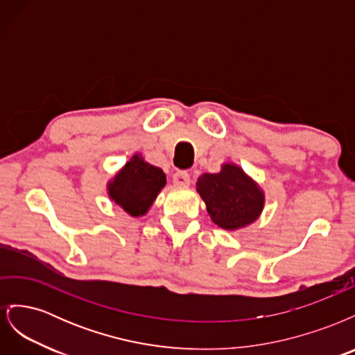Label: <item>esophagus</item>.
<instances>
[{
  "label": "esophagus",
  "mask_w": 355,
  "mask_h": 355,
  "mask_svg": "<svg viewBox=\"0 0 355 355\" xmlns=\"http://www.w3.org/2000/svg\"><path fill=\"white\" fill-rule=\"evenodd\" d=\"M173 184L179 188H187L191 184V178L187 171H176L173 175Z\"/></svg>",
  "instance_id": "esophagus-1"
}]
</instances>
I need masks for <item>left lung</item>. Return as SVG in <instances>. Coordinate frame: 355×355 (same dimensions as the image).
Segmentation results:
<instances>
[{"label":"left lung","instance_id":"8db88e82","mask_svg":"<svg viewBox=\"0 0 355 355\" xmlns=\"http://www.w3.org/2000/svg\"><path fill=\"white\" fill-rule=\"evenodd\" d=\"M197 192L213 223L225 231L249 227L261 218L265 207L263 189L231 161L223 163L218 173H202L197 180Z\"/></svg>","mask_w":355,"mask_h":355}]
</instances>
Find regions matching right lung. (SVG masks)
I'll return each mask as SVG.
<instances>
[{
  "instance_id": "right-lung-1",
  "label": "right lung",
  "mask_w": 355,
  "mask_h": 355,
  "mask_svg": "<svg viewBox=\"0 0 355 355\" xmlns=\"http://www.w3.org/2000/svg\"><path fill=\"white\" fill-rule=\"evenodd\" d=\"M166 187V175L159 167L149 164L142 154L132 158L110 179L108 197L127 214L141 218L151 209L158 194Z\"/></svg>"
}]
</instances>
